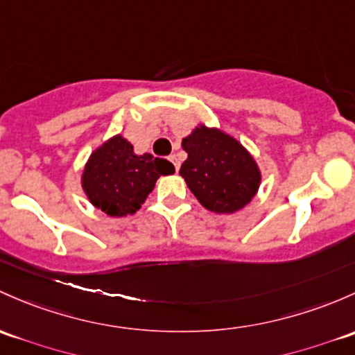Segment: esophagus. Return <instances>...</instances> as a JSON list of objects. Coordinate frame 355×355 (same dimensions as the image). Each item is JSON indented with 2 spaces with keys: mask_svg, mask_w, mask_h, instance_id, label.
Instances as JSON below:
<instances>
[{
  "mask_svg": "<svg viewBox=\"0 0 355 355\" xmlns=\"http://www.w3.org/2000/svg\"><path fill=\"white\" fill-rule=\"evenodd\" d=\"M168 159H170V162H171V163H173L175 170H177V171H178V168H180V163H178L177 156H175V155H171V156H170V158H168Z\"/></svg>",
  "mask_w": 355,
  "mask_h": 355,
  "instance_id": "1",
  "label": "esophagus"
}]
</instances>
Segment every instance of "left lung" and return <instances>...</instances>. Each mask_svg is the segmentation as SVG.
<instances>
[{"instance_id":"8db88e82","label":"left lung","mask_w":355,"mask_h":355,"mask_svg":"<svg viewBox=\"0 0 355 355\" xmlns=\"http://www.w3.org/2000/svg\"><path fill=\"white\" fill-rule=\"evenodd\" d=\"M182 148L187 159L182 163L180 175L207 211L233 214L252 202L262 171L236 137L199 124L182 139Z\"/></svg>"}]
</instances>
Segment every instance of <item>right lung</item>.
Segmentation results:
<instances>
[{"instance_id":"obj_1","label":"right lung","mask_w":355,"mask_h":355,"mask_svg":"<svg viewBox=\"0 0 355 355\" xmlns=\"http://www.w3.org/2000/svg\"><path fill=\"white\" fill-rule=\"evenodd\" d=\"M171 173L175 166L168 159L136 155L132 144L115 134L89 155L81 187L92 206L112 218H125L139 211L162 175Z\"/></svg>"}]
</instances>
